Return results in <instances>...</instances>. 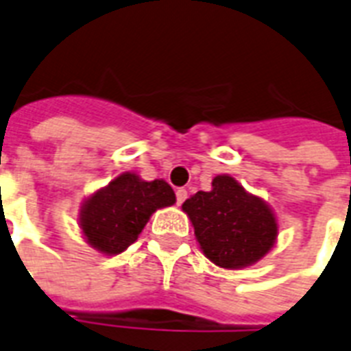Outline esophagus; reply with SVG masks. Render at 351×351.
<instances>
[{"label": "esophagus", "mask_w": 351, "mask_h": 351, "mask_svg": "<svg viewBox=\"0 0 351 351\" xmlns=\"http://www.w3.org/2000/svg\"><path fill=\"white\" fill-rule=\"evenodd\" d=\"M187 198V189H184V187H180V189H176V204L180 206L184 200Z\"/></svg>", "instance_id": "esophagus-1"}]
</instances>
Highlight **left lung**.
<instances>
[{"label":"left lung","instance_id":"1","mask_svg":"<svg viewBox=\"0 0 351 351\" xmlns=\"http://www.w3.org/2000/svg\"><path fill=\"white\" fill-rule=\"evenodd\" d=\"M200 250L215 266L242 269L273 250L278 222L271 206L251 195L231 175H217L209 191L182 204Z\"/></svg>","mask_w":351,"mask_h":351}]
</instances>
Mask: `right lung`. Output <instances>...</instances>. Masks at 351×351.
Listing matches in <instances>:
<instances>
[{"label": "right lung", "mask_w": 351, "mask_h": 351, "mask_svg": "<svg viewBox=\"0 0 351 351\" xmlns=\"http://www.w3.org/2000/svg\"><path fill=\"white\" fill-rule=\"evenodd\" d=\"M175 202V191L165 180L147 182L125 171L82 202L80 231L90 247L104 255H118L136 242L156 209Z\"/></svg>", "instance_id": "add662e5"}]
</instances>
